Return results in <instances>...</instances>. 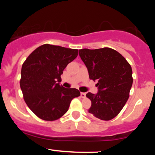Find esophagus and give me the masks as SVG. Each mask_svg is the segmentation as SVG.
I'll list each match as a JSON object with an SVG mask.
<instances>
[{
	"label": "esophagus",
	"instance_id": "34e87169",
	"mask_svg": "<svg viewBox=\"0 0 155 155\" xmlns=\"http://www.w3.org/2000/svg\"><path fill=\"white\" fill-rule=\"evenodd\" d=\"M81 97H82V98H84V97H86V93H84V92H81Z\"/></svg>",
	"mask_w": 155,
	"mask_h": 155
}]
</instances>
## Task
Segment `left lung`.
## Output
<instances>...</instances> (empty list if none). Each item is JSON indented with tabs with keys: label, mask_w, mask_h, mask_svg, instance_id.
I'll return each instance as SVG.
<instances>
[{
	"label": "left lung",
	"mask_w": 155,
	"mask_h": 155,
	"mask_svg": "<svg viewBox=\"0 0 155 155\" xmlns=\"http://www.w3.org/2000/svg\"><path fill=\"white\" fill-rule=\"evenodd\" d=\"M79 52L90 79L97 81L98 87L96 95H86L92 103L89 113L101 120H111L128 100L133 80L130 65L120 53L108 47L83 49Z\"/></svg>",
	"instance_id": "1"
}]
</instances>
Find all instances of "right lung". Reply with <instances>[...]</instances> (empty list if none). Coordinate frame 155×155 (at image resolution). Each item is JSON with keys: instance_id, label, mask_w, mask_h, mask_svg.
Segmentation results:
<instances>
[{"instance_id": "1", "label": "right lung", "mask_w": 155, "mask_h": 155, "mask_svg": "<svg viewBox=\"0 0 155 155\" xmlns=\"http://www.w3.org/2000/svg\"><path fill=\"white\" fill-rule=\"evenodd\" d=\"M78 55V49L44 44L35 49L22 64L19 84L26 104L40 119L54 121L68 111L75 88L60 85V76Z\"/></svg>"}]
</instances>
